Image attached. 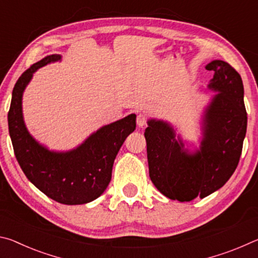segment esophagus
<instances>
[{"label": "esophagus", "instance_id": "obj_1", "mask_svg": "<svg viewBox=\"0 0 258 258\" xmlns=\"http://www.w3.org/2000/svg\"><path fill=\"white\" fill-rule=\"evenodd\" d=\"M147 120H148V117L145 113H139L137 116V123L140 126V127H143L147 124Z\"/></svg>", "mask_w": 258, "mask_h": 258}]
</instances>
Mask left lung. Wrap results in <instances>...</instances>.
<instances>
[{
  "label": "left lung",
  "instance_id": "1",
  "mask_svg": "<svg viewBox=\"0 0 258 258\" xmlns=\"http://www.w3.org/2000/svg\"><path fill=\"white\" fill-rule=\"evenodd\" d=\"M206 69L215 73L209 89L220 93L206 110L200 150L186 154L164 121L149 120L145 132L151 181L164 196L178 202L205 198L223 186L237 168L246 137L241 77L222 60L212 61Z\"/></svg>",
  "mask_w": 258,
  "mask_h": 258
}]
</instances>
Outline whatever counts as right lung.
<instances>
[{"label":"right lung","instance_id":"obj_1","mask_svg":"<svg viewBox=\"0 0 258 258\" xmlns=\"http://www.w3.org/2000/svg\"><path fill=\"white\" fill-rule=\"evenodd\" d=\"M60 59L51 54L21 74L12 91L8 112L9 133L16 158L33 184L47 197L64 205L92 202L103 194L111 180L113 160L127 135L135 130L134 113L103 126L75 150L51 152L30 137L24 124L21 98L38 68Z\"/></svg>","mask_w":258,"mask_h":258}]
</instances>
